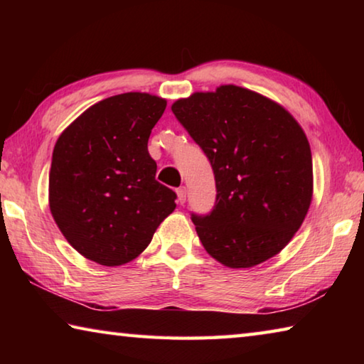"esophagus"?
Listing matches in <instances>:
<instances>
[{
    "instance_id": "1",
    "label": "esophagus",
    "mask_w": 364,
    "mask_h": 364,
    "mask_svg": "<svg viewBox=\"0 0 364 364\" xmlns=\"http://www.w3.org/2000/svg\"><path fill=\"white\" fill-rule=\"evenodd\" d=\"M186 188L184 186H181V188H178L176 189V196H178V202H180V204H184V200H186Z\"/></svg>"
}]
</instances>
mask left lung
I'll return each mask as SVG.
<instances>
[{"label":"left lung","mask_w":364,"mask_h":364,"mask_svg":"<svg viewBox=\"0 0 364 364\" xmlns=\"http://www.w3.org/2000/svg\"><path fill=\"white\" fill-rule=\"evenodd\" d=\"M212 164L217 202L193 215L207 254L228 268L257 267L291 242L313 199L306 134L279 102L236 85L171 104Z\"/></svg>","instance_id":"obj_1"}]
</instances>
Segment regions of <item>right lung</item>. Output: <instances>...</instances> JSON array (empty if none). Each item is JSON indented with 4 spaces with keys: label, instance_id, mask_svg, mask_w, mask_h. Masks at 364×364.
Wrapping results in <instances>:
<instances>
[{
    "label": "right lung",
    "instance_id": "right-lung-1",
    "mask_svg": "<svg viewBox=\"0 0 364 364\" xmlns=\"http://www.w3.org/2000/svg\"><path fill=\"white\" fill-rule=\"evenodd\" d=\"M167 100L123 93L96 102L60 133L49 170V210L73 249L104 267L136 258L175 210L156 180L147 141Z\"/></svg>",
    "mask_w": 364,
    "mask_h": 364
}]
</instances>
